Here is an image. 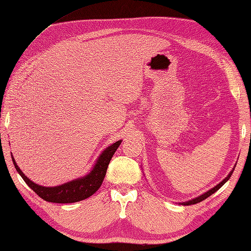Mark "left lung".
Returning a JSON list of instances; mask_svg holds the SVG:
<instances>
[{
    "mask_svg": "<svg viewBox=\"0 0 251 251\" xmlns=\"http://www.w3.org/2000/svg\"><path fill=\"white\" fill-rule=\"evenodd\" d=\"M233 171L234 170H232L231 172H229V175L224 178V180L221 182V183H219L217 186H214L213 188H211L210 191H208L207 193H204V194H202V195H201L199 197H196V198H194V199H192V201H186V202H183L182 204H184V206H188V204H195V203H197V202H201V201H204V199L206 198H208L209 196H211L213 193H216L219 188H221L224 184H226V182L228 180L229 177H231V176H232V173H233Z\"/></svg>",
    "mask_w": 251,
    "mask_h": 251,
    "instance_id": "1",
    "label": "left lung"
}]
</instances>
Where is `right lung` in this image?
Listing matches in <instances>:
<instances>
[{
	"label": "right lung",
	"mask_w": 251,
	"mask_h": 251,
	"mask_svg": "<svg viewBox=\"0 0 251 251\" xmlns=\"http://www.w3.org/2000/svg\"><path fill=\"white\" fill-rule=\"evenodd\" d=\"M121 141H118L110 145L109 147H107L106 150L101 152V155L100 156L99 160H97L93 170H92L86 176L76 178V180L65 183L63 185L55 187H44L38 185V184L33 183L32 181H30L18 168L14 158L13 162L17 172L19 173L20 176L24 178V181L28 184V186L31 188L37 195H39V197L44 199V201L57 203L76 202L92 196L100 187L101 183L104 181L107 168H108L111 158L114 156L115 151H117V148L119 147Z\"/></svg>",
	"instance_id": "1"
}]
</instances>
